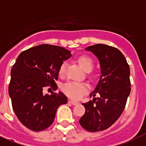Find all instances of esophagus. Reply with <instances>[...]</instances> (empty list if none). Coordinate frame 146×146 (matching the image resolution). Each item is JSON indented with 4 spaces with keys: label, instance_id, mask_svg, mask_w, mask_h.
Returning a JSON list of instances; mask_svg holds the SVG:
<instances>
[{
    "label": "esophagus",
    "instance_id": "esophagus-1",
    "mask_svg": "<svg viewBox=\"0 0 146 146\" xmlns=\"http://www.w3.org/2000/svg\"><path fill=\"white\" fill-rule=\"evenodd\" d=\"M69 103H70L71 104H73V105H76V104H79V102H75V101H73V100H69Z\"/></svg>",
    "mask_w": 146,
    "mask_h": 146
}]
</instances>
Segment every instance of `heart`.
Masks as SVG:
<instances>
[{
	"mask_svg": "<svg viewBox=\"0 0 146 146\" xmlns=\"http://www.w3.org/2000/svg\"><path fill=\"white\" fill-rule=\"evenodd\" d=\"M77 61L80 66L87 72L91 71L93 68V60L88 56H85V55L80 56L78 57ZM66 66V62H63L61 65L60 66L59 71H58L60 76L64 75ZM62 90L66 96L71 98L80 99V98H82V96L88 92L89 87L86 84L82 83V82H68L62 86Z\"/></svg>",
	"mask_w": 146,
	"mask_h": 146,
	"instance_id": "b5f03b06",
	"label": "heart"
}]
</instances>
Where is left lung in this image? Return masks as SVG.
I'll use <instances>...</instances> for the list:
<instances>
[{
    "instance_id": "obj_1",
    "label": "left lung",
    "mask_w": 146,
    "mask_h": 146,
    "mask_svg": "<svg viewBox=\"0 0 146 146\" xmlns=\"http://www.w3.org/2000/svg\"><path fill=\"white\" fill-rule=\"evenodd\" d=\"M86 50L98 57L102 75L90 94L95 97L98 93L99 97L82 104L86 112L79 122L88 131H102L113 124L124 110L131 91L130 70L123 54L116 48L97 44Z\"/></svg>"
}]
</instances>
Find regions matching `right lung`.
<instances>
[{
  "instance_id": "right-lung-1",
  "label": "right lung",
  "mask_w": 146,
  "mask_h": 146,
  "mask_svg": "<svg viewBox=\"0 0 146 146\" xmlns=\"http://www.w3.org/2000/svg\"><path fill=\"white\" fill-rule=\"evenodd\" d=\"M71 57L70 51L51 44H40L24 50L11 69L9 95L19 120L38 132L52 124L57 108L66 104L62 92L43 95L47 86L57 89L60 66Z\"/></svg>"
}]
</instances>
